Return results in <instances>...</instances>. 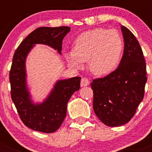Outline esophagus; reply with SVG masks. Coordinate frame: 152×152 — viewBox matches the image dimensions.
Instances as JSON below:
<instances>
[{
	"label": "esophagus",
	"instance_id": "obj_1",
	"mask_svg": "<svg viewBox=\"0 0 152 152\" xmlns=\"http://www.w3.org/2000/svg\"><path fill=\"white\" fill-rule=\"evenodd\" d=\"M90 81L88 78H86V77H83L80 80V86L81 87H86V86L89 85Z\"/></svg>",
	"mask_w": 152,
	"mask_h": 152
}]
</instances>
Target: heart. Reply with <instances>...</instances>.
<instances>
[{
	"label": "heart",
	"instance_id": "obj_1",
	"mask_svg": "<svg viewBox=\"0 0 152 152\" xmlns=\"http://www.w3.org/2000/svg\"><path fill=\"white\" fill-rule=\"evenodd\" d=\"M123 48V39L117 31L96 28L79 35L74 42L72 52L64 56L74 68H81L83 61H88L91 73L104 76L117 68Z\"/></svg>",
	"mask_w": 152,
	"mask_h": 152
}]
</instances>
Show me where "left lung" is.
I'll return each instance as SVG.
<instances>
[{"label":"left lung","instance_id":"left-lung-1","mask_svg":"<svg viewBox=\"0 0 152 152\" xmlns=\"http://www.w3.org/2000/svg\"><path fill=\"white\" fill-rule=\"evenodd\" d=\"M124 52L115 71L91 83L93 108L99 119L108 126H119L133 117L143 100L147 81L146 64L135 36L121 26Z\"/></svg>","mask_w":152,"mask_h":152}]
</instances>
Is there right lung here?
Returning <instances> with one entry per match:
<instances>
[{
	"mask_svg": "<svg viewBox=\"0 0 152 152\" xmlns=\"http://www.w3.org/2000/svg\"><path fill=\"white\" fill-rule=\"evenodd\" d=\"M70 31L68 26L39 27L29 33L13 55L10 68V95L24 125L35 131L52 133L62 124L67 113V103L80 89V77L58 80L49 96L42 103L34 104L26 85L25 61L35 44H45L61 54L62 40Z\"/></svg>",
	"mask_w": 152,
	"mask_h": 152,
	"instance_id": "obj_1",
	"label": "right lung"
}]
</instances>
